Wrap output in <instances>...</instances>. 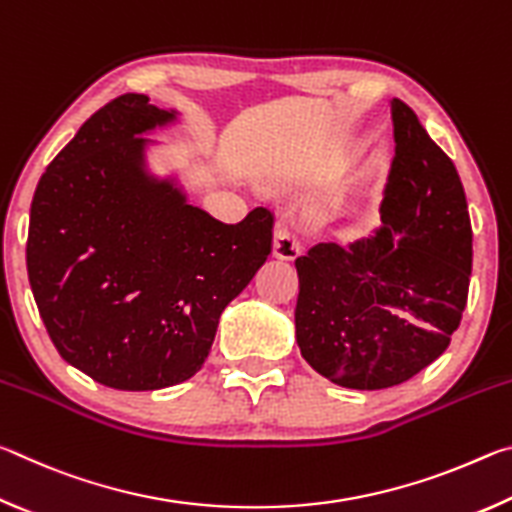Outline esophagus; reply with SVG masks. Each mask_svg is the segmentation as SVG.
<instances>
[{
	"instance_id": "esophagus-1",
	"label": "esophagus",
	"mask_w": 512,
	"mask_h": 512,
	"mask_svg": "<svg viewBox=\"0 0 512 512\" xmlns=\"http://www.w3.org/2000/svg\"><path fill=\"white\" fill-rule=\"evenodd\" d=\"M273 255L284 262H291L300 255V241L287 228V225H275L273 232Z\"/></svg>"
}]
</instances>
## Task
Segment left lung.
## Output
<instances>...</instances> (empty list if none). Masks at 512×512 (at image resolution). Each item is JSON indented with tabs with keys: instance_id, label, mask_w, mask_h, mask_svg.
Returning <instances> with one entry per match:
<instances>
[{
	"instance_id": "1",
	"label": "left lung",
	"mask_w": 512,
	"mask_h": 512,
	"mask_svg": "<svg viewBox=\"0 0 512 512\" xmlns=\"http://www.w3.org/2000/svg\"><path fill=\"white\" fill-rule=\"evenodd\" d=\"M381 225L296 259V341L318 375L357 391L402 384L447 350L472 275V225L454 162L404 101Z\"/></svg>"
}]
</instances>
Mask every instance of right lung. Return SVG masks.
<instances>
[{
    "label": "right lung",
    "instance_id": "add662e5",
    "mask_svg": "<svg viewBox=\"0 0 512 512\" xmlns=\"http://www.w3.org/2000/svg\"><path fill=\"white\" fill-rule=\"evenodd\" d=\"M178 119L121 94L85 121L31 203L27 271L60 357L117 391L194 377L221 311L273 248V214L228 225L146 169L142 135Z\"/></svg>",
    "mask_w": 512,
    "mask_h": 512
}]
</instances>
